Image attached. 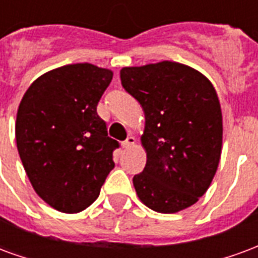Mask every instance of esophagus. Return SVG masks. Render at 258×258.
I'll return each instance as SVG.
<instances>
[{
  "instance_id": "obj_1",
  "label": "esophagus",
  "mask_w": 258,
  "mask_h": 258,
  "mask_svg": "<svg viewBox=\"0 0 258 258\" xmlns=\"http://www.w3.org/2000/svg\"><path fill=\"white\" fill-rule=\"evenodd\" d=\"M134 145H135L134 137H128V138H127V140L124 141L123 144H121V146H123V148H125V149H127V148H131V146H134Z\"/></svg>"
}]
</instances>
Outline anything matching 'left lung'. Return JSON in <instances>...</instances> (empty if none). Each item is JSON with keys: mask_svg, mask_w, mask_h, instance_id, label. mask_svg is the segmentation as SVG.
<instances>
[{"mask_svg": "<svg viewBox=\"0 0 258 258\" xmlns=\"http://www.w3.org/2000/svg\"><path fill=\"white\" fill-rule=\"evenodd\" d=\"M124 90L145 113L144 171L133 184L152 210L177 213L195 205L216 175L222 148V113L206 76L178 62L123 68Z\"/></svg>", "mask_w": 258, "mask_h": 258, "instance_id": "obj_1", "label": "left lung"}]
</instances>
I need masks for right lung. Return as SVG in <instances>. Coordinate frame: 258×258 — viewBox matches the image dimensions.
I'll return each instance as SVG.
<instances>
[{"label":"right lung","mask_w":258,"mask_h":258,"mask_svg":"<svg viewBox=\"0 0 258 258\" xmlns=\"http://www.w3.org/2000/svg\"><path fill=\"white\" fill-rule=\"evenodd\" d=\"M113 79L109 69L66 64L27 88L16 114V146L36 194L62 213L85 210L114 167L117 141L96 106Z\"/></svg>","instance_id":"add662e5"}]
</instances>
